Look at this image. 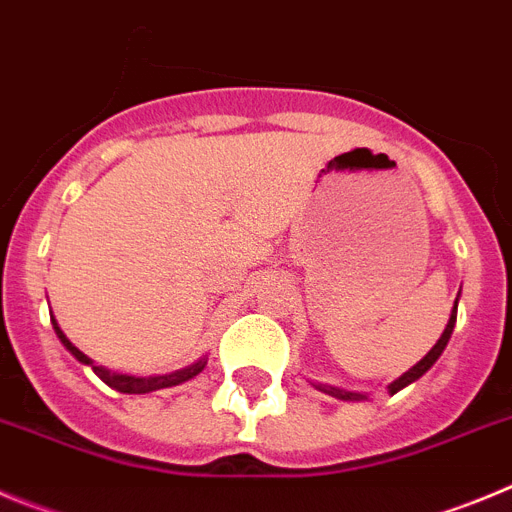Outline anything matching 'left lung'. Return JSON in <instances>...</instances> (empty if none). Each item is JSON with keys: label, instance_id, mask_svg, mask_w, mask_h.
Listing matches in <instances>:
<instances>
[{"label": "left lung", "instance_id": "obj_1", "mask_svg": "<svg viewBox=\"0 0 512 512\" xmlns=\"http://www.w3.org/2000/svg\"><path fill=\"white\" fill-rule=\"evenodd\" d=\"M457 303H459V296H457V301H454V308H451V316H449V324H446L444 334L439 336V342H436L434 347H431V352H428L426 357H423L421 362H418V365H413L411 370L403 372V375H400L398 380L390 382V385H388L390 395H395V393H398V390H403L405 385H411V382H416L418 377L426 375V372L436 365V359H439L441 352H444V349H446V344H449V339H451V331H454V324H457ZM316 388L324 390V393H329V395H334V398H339V400H365V395H362V393H349V390L331 388V385H316Z\"/></svg>", "mask_w": 512, "mask_h": 512}]
</instances>
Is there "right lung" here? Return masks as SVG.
I'll use <instances>...</instances> for the list:
<instances>
[{
	"label": "right lung",
	"mask_w": 512,
	"mask_h": 512,
	"mask_svg": "<svg viewBox=\"0 0 512 512\" xmlns=\"http://www.w3.org/2000/svg\"><path fill=\"white\" fill-rule=\"evenodd\" d=\"M50 321H53V329H55V334H58V339H61L63 347H66L68 352H71L73 357H76L78 362H81V365H91V370H94L96 375L101 377V380L107 382L109 388L117 390V393L142 395V393H153V390L173 388V385H181V382H186V380H191V377H196L206 367V357H201L199 362H193V365L183 367V370H178V372H170V375H158V377L122 375V372H112V370H107V367L94 365V362H91V359L86 357V354L81 352V349L73 347L71 339H68V336L63 334L61 326H58V321H55V316H50Z\"/></svg>",
	"instance_id": "right-lung-1"
}]
</instances>
